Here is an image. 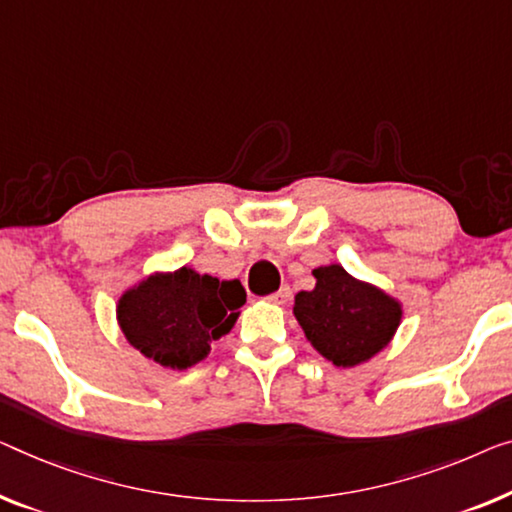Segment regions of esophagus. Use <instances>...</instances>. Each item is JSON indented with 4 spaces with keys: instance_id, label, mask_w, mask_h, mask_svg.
Masks as SVG:
<instances>
[{
    "instance_id": "34e87169",
    "label": "esophagus",
    "mask_w": 512,
    "mask_h": 512,
    "mask_svg": "<svg viewBox=\"0 0 512 512\" xmlns=\"http://www.w3.org/2000/svg\"><path fill=\"white\" fill-rule=\"evenodd\" d=\"M289 296H292V289H289V287H280L276 294L269 296V301L276 303V305H282V303L289 301Z\"/></svg>"
}]
</instances>
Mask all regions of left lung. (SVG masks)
Here are the masks:
<instances>
[{
	"instance_id": "left-lung-1",
	"label": "left lung",
	"mask_w": 512,
	"mask_h": 512,
	"mask_svg": "<svg viewBox=\"0 0 512 512\" xmlns=\"http://www.w3.org/2000/svg\"><path fill=\"white\" fill-rule=\"evenodd\" d=\"M315 287L294 296V317L305 338L335 368H356L391 345L402 303L340 264L317 266Z\"/></svg>"
}]
</instances>
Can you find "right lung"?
Returning a JSON list of instances; mask_svg holds the SVG:
<instances>
[{
    "label": "right lung",
    "mask_w": 512,
    "mask_h": 512,
    "mask_svg": "<svg viewBox=\"0 0 512 512\" xmlns=\"http://www.w3.org/2000/svg\"><path fill=\"white\" fill-rule=\"evenodd\" d=\"M246 289L239 280L197 273L193 266L154 271L117 301V324L128 345L151 363L188 370L211 352V342L234 329Z\"/></svg>",
    "instance_id": "right-lung-1"
}]
</instances>
